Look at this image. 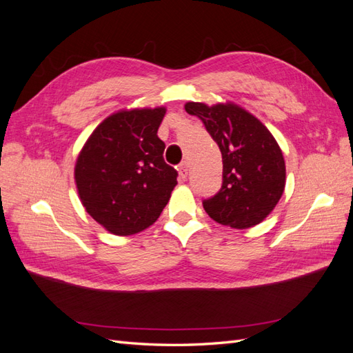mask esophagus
Here are the masks:
<instances>
[{"label": "esophagus", "instance_id": "obj_1", "mask_svg": "<svg viewBox=\"0 0 353 353\" xmlns=\"http://www.w3.org/2000/svg\"><path fill=\"white\" fill-rule=\"evenodd\" d=\"M179 178L183 179V181H185L187 179V176H188V165H187V162H183L179 165Z\"/></svg>", "mask_w": 353, "mask_h": 353}]
</instances>
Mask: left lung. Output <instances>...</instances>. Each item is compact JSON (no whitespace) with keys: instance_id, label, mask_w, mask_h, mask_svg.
<instances>
[{"instance_id":"left-lung-1","label":"left lung","mask_w":353,"mask_h":353,"mask_svg":"<svg viewBox=\"0 0 353 353\" xmlns=\"http://www.w3.org/2000/svg\"><path fill=\"white\" fill-rule=\"evenodd\" d=\"M219 145L222 187L203 200L208 215L222 225L245 230L261 223L280 201L285 187L283 152L258 117L234 103H185Z\"/></svg>"}]
</instances>
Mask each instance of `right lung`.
Segmentation results:
<instances>
[{
  "instance_id": "right-lung-1",
  "label": "right lung",
  "mask_w": 353,
  "mask_h": 353,
  "mask_svg": "<svg viewBox=\"0 0 353 353\" xmlns=\"http://www.w3.org/2000/svg\"><path fill=\"white\" fill-rule=\"evenodd\" d=\"M165 108L110 114L95 128L74 165L82 206L114 236H132L157 221L176 185L157 130Z\"/></svg>"
}]
</instances>
